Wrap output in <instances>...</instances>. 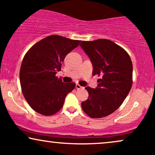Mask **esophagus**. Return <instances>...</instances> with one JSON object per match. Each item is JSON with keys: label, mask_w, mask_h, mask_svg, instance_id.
I'll return each instance as SVG.
<instances>
[{"label": "esophagus", "mask_w": 155, "mask_h": 155, "mask_svg": "<svg viewBox=\"0 0 155 155\" xmlns=\"http://www.w3.org/2000/svg\"><path fill=\"white\" fill-rule=\"evenodd\" d=\"M75 87H76V89H77V90H80V89H82V86H80L79 84H76Z\"/></svg>", "instance_id": "esophagus-1"}]
</instances>
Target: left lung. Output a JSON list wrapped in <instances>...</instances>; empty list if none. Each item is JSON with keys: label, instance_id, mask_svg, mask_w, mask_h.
<instances>
[{"label": "left lung", "instance_id": "1", "mask_svg": "<svg viewBox=\"0 0 155 155\" xmlns=\"http://www.w3.org/2000/svg\"><path fill=\"white\" fill-rule=\"evenodd\" d=\"M80 45L92 64V75L100 76L97 87H86L88 98L82 102L83 111L92 118L109 115L120 107L132 85V63L130 55L107 39L82 41Z\"/></svg>", "mask_w": 155, "mask_h": 155}]
</instances>
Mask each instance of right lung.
I'll return each instance as SVG.
<instances>
[{
	"label": "right lung",
	"mask_w": 155,
	"mask_h": 155,
	"mask_svg": "<svg viewBox=\"0 0 155 155\" xmlns=\"http://www.w3.org/2000/svg\"><path fill=\"white\" fill-rule=\"evenodd\" d=\"M80 41L50 35L35 43L25 54L20 70L22 92L31 107L49 116L63 107L66 95L75 87L65 83L55 74L61 70L65 56L77 48Z\"/></svg>",
	"instance_id": "obj_1"
}]
</instances>
